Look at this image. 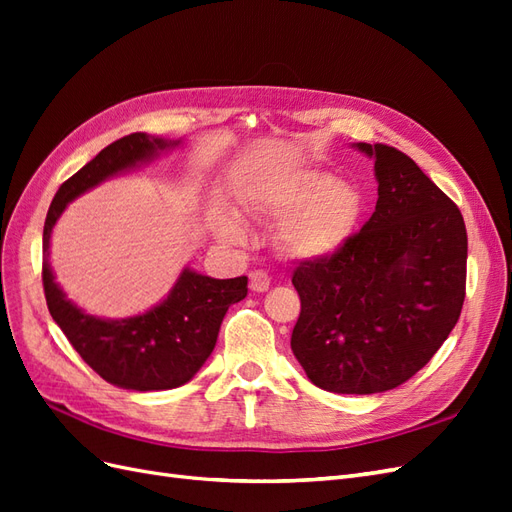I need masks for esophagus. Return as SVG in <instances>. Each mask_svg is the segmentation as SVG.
Listing matches in <instances>:
<instances>
[{
    "label": "esophagus",
    "instance_id": "1",
    "mask_svg": "<svg viewBox=\"0 0 512 512\" xmlns=\"http://www.w3.org/2000/svg\"><path fill=\"white\" fill-rule=\"evenodd\" d=\"M269 286H271V277L267 271L258 269V271L250 273V288L254 292H265V290H269Z\"/></svg>",
    "mask_w": 512,
    "mask_h": 512
}]
</instances>
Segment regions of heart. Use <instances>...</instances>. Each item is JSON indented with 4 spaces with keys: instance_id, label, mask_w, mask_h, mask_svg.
Masks as SVG:
<instances>
[{
    "instance_id": "obj_1",
    "label": "heart",
    "mask_w": 512,
    "mask_h": 512,
    "mask_svg": "<svg viewBox=\"0 0 512 512\" xmlns=\"http://www.w3.org/2000/svg\"><path fill=\"white\" fill-rule=\"evenodd\" d=\"M363 194L354 183L333 179L324 170H299L262 192L254 209L269 220H284L280 243L301 260L333 256L352 239L363 215ZM215 232L230 243L245 239V226L237 215L215 220Z\"/></svg>"
}]
</instances>
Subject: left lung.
<instances>
[{
	"label": "left lung",
	"mask_w": 512,
	"mask_h": 512,
	"mask_svg": "<svg viewBox=\"0 0 512 512\" xmlns=\"http://www.w3.org/2000/svg\"><path fill=\"white\" fill-rule=\"evenodd\" d=\"M354 147L376 160V211L342 250L294 269L301 314L290 348L320 389L371 395L410 380L455 329L468 235L457 205L406 153Z\"/></svg>",
	"instance_id": "8db88e82"
}]
</instances>
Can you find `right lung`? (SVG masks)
<instances>
[{
	"mask_svg": "<svg viewBox=\"0 0 512 512\" xmlns=\"http://www.w3.org/2000/svg\"><path fill=\"white\" fill-rule=\"evenodd\" d=\"M177 145L179 141L134 132L104 147L61 183L42 232V284L53 320L100 378L130 391H166L192 380L218 342L228 307L245 299L247 277L215 280L183 269L168 297L149 312L121 320L98 318L76 307L55 282L49 262L51 232L76 196Z\"/></svg>",
	"mask_w": 512,
	"mask_h": 512,
	"instance_id": "obj_1",
	"label": "right lung"
}]
</instances>
